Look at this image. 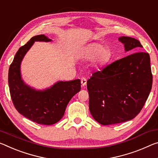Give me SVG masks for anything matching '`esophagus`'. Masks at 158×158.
Segmentation results:
<instances>
[{
	"label": "esophagus",
	"mask_w": 158,
	"mask_h": 158,
	"mask_svg": "<svg viewBox=\"0 0 158 158\" xmlns=\"http://www.w3.org/2000/svg\"><path fill=\"white\" fill-rule=\"evenodd\" d=\"M86 82H87L86 79L84 78V77H82L81 79V83L82 86H86Z\"/></svg>",
	"instance_id": "obj_1"
}]
</instances>
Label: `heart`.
I'll list each match as a JSON object with an SVG mask.
<instances>
[{"label":"heart","mask_w":158,"mask_h":158,"mask_svg":"<svg viewBox=\"0 0 158 158\" xmlns=\"http://www.w3.org/2000/svg\"><path fill=\"white\" fill-rule=\"evenodd\" d=\"M111 57L110 50L106 48L100 43H92L85 47L81 55V58L85 61L94 60L95 65L101 66L106 64Z\"/></svg>","instance_id":"obj_1"}]
</instances>
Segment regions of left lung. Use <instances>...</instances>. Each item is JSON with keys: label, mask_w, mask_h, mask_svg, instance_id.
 <instances>
[{"label": "left lung", "mask_w": 158, "mask_h": 158, "mask_svg": "<svg viewBox=\"0 0 158 158\" xmlns=\"http://www.w3.org/2000/svg\"><path fill=\"white\" fill-rule=\"evenodd\" d=\"M125 51L142 45L137 39L121 36ZM152 75L148 52H136L95 72L87 81L89 110L102 125L134 119L143 107L151 91Z\"/></svg>", "instance_id": "left-lung-1"}]
</instances>
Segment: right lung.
<instances>
[{
  "instance_id": "right-lung-1",
  "label": "right lung",
  "mask_w": 158,
  "mask_h": 158,
  "mask_svg": "<svg viewBox=\"0 0 158 158\" xmlns=\"http://www.w3.org/2000/svg\"><path fill=\"white\" fill-rule=\"evenodd\" d=\"M51 41L44 34L32 37L19 48L8 72L10 93L17 110L31 121L44 125H51L60 121L70 100L81 90L80 79L59 81L44 90L31 87L22 79V61L34 42Z\"/></svg>"
}]
</instances>
